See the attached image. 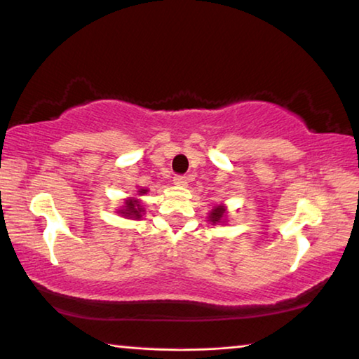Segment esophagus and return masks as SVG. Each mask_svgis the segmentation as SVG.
Returning <instances> with one entry per match:
<instances>
[{
  "mask_svg": "<svg viewBox=\"0 0 359 359\" xmlns=\"http://www.w3.org/2000/svg\"><path fill=\"white\" fill-rule=\"evenodd\" d=\"M174 184L179 185V187H187L188 179L185 177V175H175V177H174Z\"/></svg>",
  "mask_w": 359,
  "mask_h": 359,
  "instance_id": "obj_1",
  "label": "esophagus"
}]
</instances>
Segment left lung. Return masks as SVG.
Listing matches in <instances>:
<instances>
[{"mask_svg":"<svg viewBox=\"0 0 359 359\" xmlns=\"http://www.w3.org/2000/svg\"><path fill=\"white\" fill-rule=\"evenodd\" d=\"M207 221L210 224H224L227 221V207L224 204H219V205H213V208L208 213Z\"/></svg>","mask_w":359,"mask_h":359,"instance_id":"left-lung-1","label":"left lung"}]
</instances>
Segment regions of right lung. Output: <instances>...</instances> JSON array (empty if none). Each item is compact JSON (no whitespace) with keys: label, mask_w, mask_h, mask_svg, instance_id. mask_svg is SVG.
Instances as JSON below:
<instances>
[{"label":"right lung","mask_w":359,"mask_h":359,"mask_svg":"<svg viewBox=\"0 0 359 359\" xmlns=\"http://www.w3.org/2000/svg\"><path fill=\"white\" fill-rule=\"evenodd\" d=\"M147 188H138L136 191V196H130L126 201H123V205L117 210V213L122 215L123 218L128 219H141L142 215H146L144 207H142V201L141 196L147 194Z\"/></svg>","instance_id":"right-lung-1"}]
</instances>
